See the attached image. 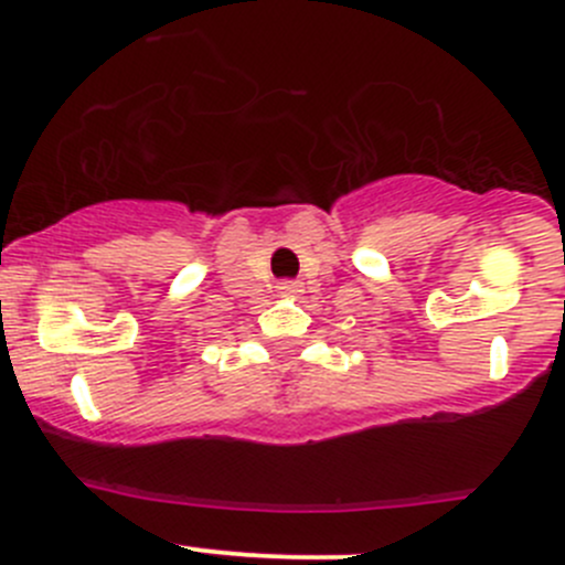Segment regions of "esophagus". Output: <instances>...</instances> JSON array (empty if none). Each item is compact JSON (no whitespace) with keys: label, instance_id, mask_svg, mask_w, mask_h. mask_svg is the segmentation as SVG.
I'll return each instance as SVG.
<instances>
[{"label":"esophagus","instance_id":"obj_1","mask_svg":"<svg viewBox=\"0 0 565 565\" xmlns=\"http://www.w3.org/2000/svg\"><path fill=\"white\" fill-rule=\"evenodd\" d=\"M278 289H281V295H298L303 292V281H284Z\"/></svg>","mask_w":565,"mask_h":565}]
</instances>
